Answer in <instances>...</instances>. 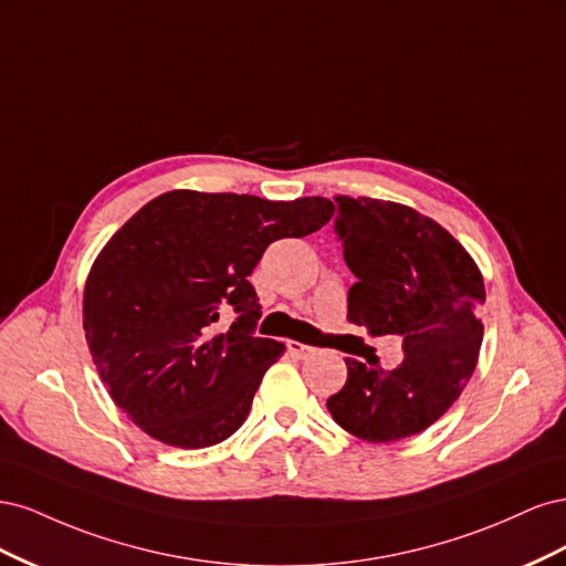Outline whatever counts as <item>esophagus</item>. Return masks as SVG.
<instances>
[{"label": "esophagus", "instance_id": "34e87169", "mask_svg": "<svg viewBox=\"0 0 566 566\" xmlns=\"http://www.w3.org/2000/svg\"><path fill=\"white\" fill-rule=\"evenodd\" d=\"M287 349L293 356L297 358H310L316 354V347H310V345H302V342H287Z\"/></svg>", "mask_w": 566, "mask_h": 566}]
</instances>
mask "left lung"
<instances>
[{
    "mask_svg": "<svg viewBox=\"0 0 566 566\" xmlns=\"http://www.w3.org/2000/svg\"><path fill=\"white\" fill-rule=\"evenodd\" d=\"M335 202V233L356 276L347 318L370 335L403 337V361L387 370L347 358V382L328 410L358 439L413 437L447 413L476 366L482 273L447 229L406 205L349 196Z\"/></svg>",
    "mask_w": 566,
    "mask_h": 566,
    "instance_id": "left-lung-1",
    "label": "left lung"
}]
</instances>
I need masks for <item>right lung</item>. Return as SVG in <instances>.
Returning a JSON list of instances; mask_svg holds the SVG:
<instances>
[{"mask_svg": "<svg viewBox=\"0 0 566 566\" xmlns=\"http://www.w3.org/2000/svg\"><path fill=\"white\" fill-rule=\"evenodd\" d=\"M325 198L169 191L101 250L84 287V335L113 401L169 447L229 439L264 373L285 352L256 337L262 304L248 276L281 238L318 231ZM224 317L227 332L218 333Z\"/></svg>", "mask_w": 566, "mask_h": 566, "instance_id": "1", "label": "right lung"}]
</instances>
